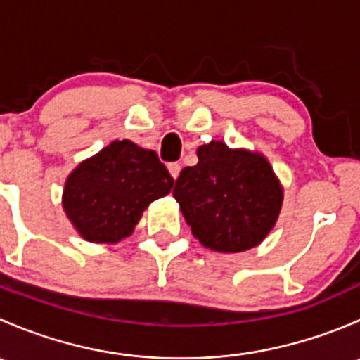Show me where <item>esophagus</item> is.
<instances>
[{
	"mask_svg": "<svg viewBox=\"0 0 360 360\" xmlns=\"http://www.w3.org/2000/svg\"><path fill=\"white\" fill-rule=\"evenodd\" d=\"M169 172L174 179H177V177H179V172H181V163H177V162L169 163Z\"/></svg>",
	"mask_w": 360,
	"mask_h": 360,
	"instance_id": "obj_1",
	"label": "esophagus"
}]
</instances>
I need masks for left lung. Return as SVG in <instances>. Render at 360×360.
<instances>
[{
    "label": "left lung",
    "instance_id": "1",
    "mask_svg": "<svg viewBox=\"0 0 360 360\" xmlns=\"http://www.w3.org/2000/svg\"><path fill=\"white\" fill-rule=\"evenodd\" d=\"M198 163L181 170L174 198L203 248L242 252L259 244L277 221L282 190L261 155L212 141Z\"/></svg>",
    "mask_w": 360,
    "mask_h": 360
}]
</instances>
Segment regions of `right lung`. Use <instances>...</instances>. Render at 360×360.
I'll list each match as a JSON object with an SVG mask.
<instances>
[{
  "label": "right lung",
  "instance_id": "obj_1",
  "mask_svg": "<svg viewBox=\"0 0 360 360\" xmlns=\"http://www.w3.org/2000/svg\"><path fill=\"white\" fill-rule=\"evenodd\" d=\"M172 184L155 151L132 141H115L72 170L63 205L86 240L116 242L134 230L143 210L165 197Z\"/></svg>",
  "mask_w": 360,
  "mask_h": 360
}]
</instances>
